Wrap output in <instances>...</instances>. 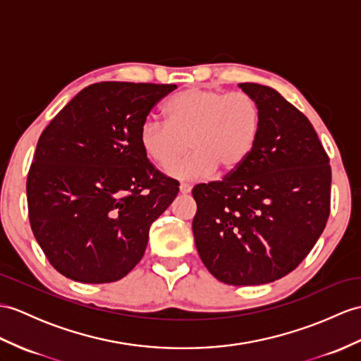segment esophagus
<instances>
[{"instance_id": "esophagus-1", "label": "esophagus", "mask_w": 361, "mask_h": 361, "mask_svg": "<svg viewBox=\"0 0 361 361\" xmlns=\"http://www.w3.org/2000/svg\"><path fill=\"white\" fill-rule=\"evenodd\" d=\"M179 191L182 192V195H188V192L191 191V185H190V183H180Z\"/></svg>"}]
</instances>
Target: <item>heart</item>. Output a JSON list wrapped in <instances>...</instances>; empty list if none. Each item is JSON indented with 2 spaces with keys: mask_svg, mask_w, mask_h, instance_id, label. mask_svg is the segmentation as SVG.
<instances>
[{
  "mask_svg": "<svg viewBox=\"0 0 361 361\" xmlns=\"http://www.w3.org/2000/svg\"><path fill=\"white\" fill-rule=\"evenodd\" d=\"M166 124L147 121L139 131L144 154L169 169L186 149L188 160L171 166L169 173L178 179H202L217 166L230 173L248 159L260 128L257 101L245 92L216 89H187L173 94L164 104Z\"/></svg>",
  "mask_w": 361,
  "mask_h": 361,
  "instance_id": "heart-1",
  "label": "heart"
}]
</instances>
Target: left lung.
<instances>
[{"mask_svg":"<svg viewBox=\"0 0 361 361\" xmlns=\"http://www.w3.org/2000/svg\"><path fill=\"white\" fill-rule=\"evenodd\" d=\"M239 87L259 104L256 145L222 180L192 188V234L211 274L248 286L289 274L319 240L331 209V165L300 110L271 87Z\"/></svg>","mask_w":361,"mask_h":361,"instance_id":"left-lung-1","label":"left lung"}]
</instances>
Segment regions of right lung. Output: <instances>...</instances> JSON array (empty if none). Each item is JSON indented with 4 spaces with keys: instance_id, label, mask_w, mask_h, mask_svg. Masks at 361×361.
Segmentation results:
<instances>
[{
    "instance_id": "1",
    "label": "right lung",
    "mask_w": 361,
    "mask_h": 361,
    "mask_svg": "<svg viewBox=\"0 0 361 361\" xmlns=\"http://www.w3.org/2000/svg\"><path fill=\"white\" fill-rule=\"evenodd\" d=\"M174 84L96 82L39 136L27 176L29 221L50 265L81 283H110L142 259L152 224L179 182L139 145L148 113Z\"/></svg>"
}]
</instances>
